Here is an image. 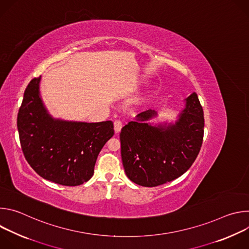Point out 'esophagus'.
<instances>
[{
  "label": "esophagus",
  "instance_id": "esophagus-1",
  "mask_svg": "<svg viewBox=\"0 0 249 249\" xmlns=\"http://www.w3.org/2000/svg\"><path fill=\"white\" fill-rule=\"evenodd\" d=\"M122 127H123V124L120 120H115L114 121V131H115V133H119L121 131Z\"/></svg>",
  "mask_w": 249,
  "mask_h": 249
}]
</instances>
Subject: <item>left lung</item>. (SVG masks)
I'll use <instances>...</instances> for the list:
<instances>
[{
  "label": "left lung",
  "mask_w": 249,
  "mask_h": 249,
  "mask_svg": "<svg viewBox=\"0 0 249 249\" xmlns=\"http://www.w3.org/2000/svg\"><path fill=\"white\" fill-rule=\"evenodd\" d=\"M185 108L174 124L147 123L155 110L137 115L121 129V158L128 178L155 187L176 179L195 161L204 136V113L196 92L186 99Z\"/></svg>",
  "instance_id": "obj_1"
}]
</instances>
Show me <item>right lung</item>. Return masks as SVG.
I'll return each mask as SVG.
<instances>
[{
    "instance_id": "1",
    "label": "right lung",
    "mask_w": 249,
    "mask_h": 249,
    "mask_svg": "<svg viewBox=\"0 0 249 249\" xmlns=\"http://www.w3.org/2000/svg\"><path fill=\"white\" fill-rule=\"evenodd\" d=\"M39 78L26 87L18 114L25 160L44 179L77 186L91 178L99 152L113 135L112 121L96 123L54 119L39 92Z\"/></svg>"
}]
</instances>
